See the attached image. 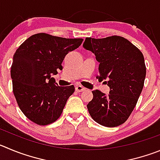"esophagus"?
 Instances as JSON below:
<instances>
[{
	"label": "esophagus",
	"instance_id": "obj_1",
	"mask_svg": "<svg viewBox=\"0 0 160 160\" xmlns=\"http://www.w3.org/2000/svg\"><path fill=\"white\" fill-rule=\"evenodd\" d=\"M84 89H85L84 88L80 86V85H77V86H76V91L78 92H83V91H84Z\"/></svg>",
	"mask_w": 160,
	"mask_h": 160
}]
</instances>
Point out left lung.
<instances>
[{
  "mask_svg": "<svg viewBox=\"0 0 160 160\" xmlns=\"http://www.w3.org/2000/svg\"><path fill=\"white\" fill-rule=\"evenodd\" d=\"M83 48L95 53L99 62L98 80L110 87L108 95L92 91L87 105L91 117L107 127H116L129 118L137 105L146 77L143 53L129 40L121 36L86 38Z\"/></svg>",
  "mask_w": 160,
  "mask_h": 160,
  "instance_id": "left-lung-1",
  "label": "left lung"
}]
</instances>
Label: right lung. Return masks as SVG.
Returning <instances> with one entry per match:
<instances>
[{
    "label": "right lung",
    "instance_id": "right-lung-1",
    "mask_svg": "<svg viewBox=\"0 0 160 160\" xmlns=\"http://www.w3.org/2000/svg\"><path fill=\"white\" fill-rule=\"evenodd\" d=\"M83 40L38 33L16 50L11 67L13 94L21 111L34 123L49 125L62 114L75 88L60 87L52 76L62 69L65 55Z\"/></svg>",
    "mask_w": 160,
    "mask_h": 160
}]
</instances>
